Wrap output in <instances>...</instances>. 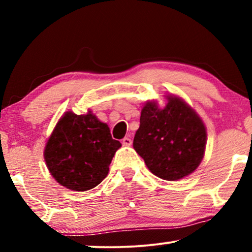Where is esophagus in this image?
<instances>
[{"label": "esophagus", "mask_w": 252, "mask_h": 252, "mask_svg": "<svg viewBox=\"0 0 252 252\" xmlns=\"http://www.w3.org/2000/svg\"><path fill=\"white\" fill-rule=\"evenodd\" d=\"M122 143H123V146L129 147V146H132V140H130L129 137H124Z\"/></svg>", "instance_id": "1"}]
</instances>
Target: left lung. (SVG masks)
<instances>
[{"label":"left lung","instance_id":"1","mask_svg":"<svg viewBox=\"0 0 252 252\" xmlns=\"http://www.w3.org/2000/svg\"><path fill=\"white\" fill-rule=\"evenodd\" d=\"M163 109L148 101L141 111L133 147L156 177L177 181L191 174L204 157L206 128L184 99L166 96Z\"/></svg>","mask_w":252,"mask_h":252}]
</instances>
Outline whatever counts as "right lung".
Returning <instances> with one entry per match:
<instances>
[{
    "label": "right lung",
    "mask_w": 252,
    "mask_h": 252,
    "mask_svg": "<svg viewBox=\"0 0 252 252\" xmlns=\"http://www.w3.org/2000/svg\"><path fill=\"white\" fill-rule=\"evenodd\" d=\"M122 147L109 126L91 110L86 115L65 112L44 148V160L58 184L75 191L96 187L109 173V165Z\"/></svg>",
    "instance_id": "add662e5"
}]
</instances>
